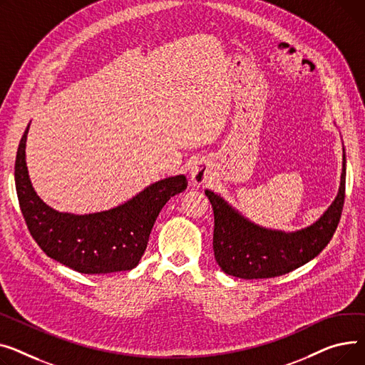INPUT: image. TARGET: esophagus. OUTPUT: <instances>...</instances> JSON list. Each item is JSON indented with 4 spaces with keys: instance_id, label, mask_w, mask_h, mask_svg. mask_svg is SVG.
<instances>
[{
    "instance_id": "esophagus-1",
    "label": "esophagus",
    "mask_w": 365,
    "mask_h": 365,
    "mask_svg": "<svg viewBox=\"0 0 365 365\" xmlns=\"http://www.w3.org/2000/svg\"><path fill=\"white\" fill-rule=\"evenodd\" d=\"M207 177H209V170L203 165L197 163V165H195V166L191 168V178L195 180L196 182L202 184V182H205L207 180Z\"/></svg>"
}]
</instances>
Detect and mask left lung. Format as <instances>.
<instances>
[{
    "mask_svg": "<svg viewBox=\"0 0 365 365\" xmlns=\"http://www.w3.org/2000/svg\"><path fill=\"white\" fill-rule=\"evenodd\" d=\"M346 160L339 195L315 224L296 232L265 230L239 215L215 192L206 190L213 209V253L221 269L246 280L287 274L314 259L331 240L345 202Z\"/></svg>",
    "mask_w": 365,
    "mask_h": 365,
    "instance_id": "obj_1",
    "label": "left lung"
}]
</instances>
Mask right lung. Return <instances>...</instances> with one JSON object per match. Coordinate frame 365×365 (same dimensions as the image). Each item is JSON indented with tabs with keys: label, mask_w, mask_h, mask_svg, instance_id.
Instances as JSON below:
<instances>
[{
	"label": "right lung",
	"mask_w": 365,
	"mask_h": 365,
	"mask_svg": "<svg viewBox=\"0 0 365 365\" xmlns=\"http://www.w3.org/2000/svg\"><path fill=\"white\" fill-rule=\"evenodd\" d=\"M29 125L17 148L14 180L19 205L32 239L54 261L82 274L128 271L138 265L150 231L166 202L187 188L184 175L147 187L126 203L90 215L48 207L32 188L25 160Z\"/></svg>",
	"instance_id": "right-lung-1"
}]
</instances>
